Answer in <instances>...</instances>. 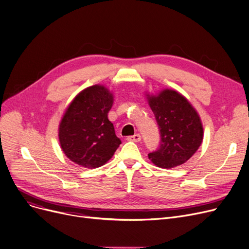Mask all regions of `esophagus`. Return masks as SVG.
Masks as SVG:
<instances>
[{"instance_id": "1", "label": "esophagus", "mask_w": 249, "mask_h": 249, "mask_svg": "<svg viewBox=\"0 0 249 249\" xmlns=\"http://www.w3.org/2000/svg\"><path fill=\"white\" fill-rule=\"evenodd\" d=\"M127 140H128V141L139 142V141L141 140V136H140V134H135V135H132V136H128V137H127Z\"/></svg>"}]
</instances>
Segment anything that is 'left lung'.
Returning a JSON list of instances; mask_svg holds the SVG:
<instances>
[{"mask_svg": "<svg viewBox=\"0 0 249 249\" xmlns=\"http://www.w3.org/2000/svg\"><path fill=\"white\" fill-rule=\"evenodd\" d=\"M147 101L160 132V147L148 154L149 160L161 168L185 163L203 141L199 114L184 96L174 89H165L158 95H147Z\"/></svg>", "mask_w": 249, "mask_h": 249, "instance_id": "1", "label": "left lung"}]
</instances>
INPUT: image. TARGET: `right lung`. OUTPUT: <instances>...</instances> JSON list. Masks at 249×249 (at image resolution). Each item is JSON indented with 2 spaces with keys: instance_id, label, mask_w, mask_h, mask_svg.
<instances>
[{
  "instance_id": "1",
  "label": "right lung",
  "mask_w": 249,
  "mask_h": 249,
  "mask_svg": "<svg viewBox=\"0 0 249 249\" xmlns=\"http://www.w3.org/2000/svg\"><path fill=\"white\" fill-rule=\"evenodd\" d=\"M113 94L104 86L83 89L69 105L59 123L58 138L63 153L88 168L104 165L121 144L108 113Z\"/></svg>"
}]
</instances>
